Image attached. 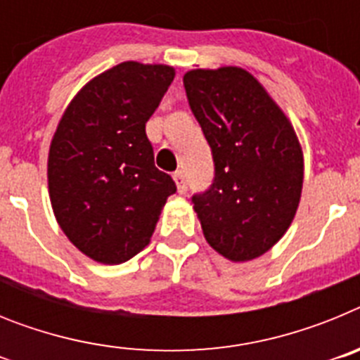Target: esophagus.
Instances as JSON below:
<instances>
[{
  "mask_svg": "<svg viewBox=\"0 0 360 360\" xmlns=\"http://www.w3.org/2000/svg\"><path fill=\"white\" fill-rule=\"evenodd\" d=\"M173 180H174V184H176L178 193H180V195H184V193L187 191V182H186V176H184L182 171H176V173L173 174Z\"/></svg>",
  "mask_w": 360,
  "mask_h": 360,
  "instance_id": "esophagus-1",
  "label": "esophagus"
}]
</instances>
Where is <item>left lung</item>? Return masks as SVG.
<instances>
[{"mask_svg":"<svg viewBox=\"0 0 360 360\" xmlns=\"http://www.w3.org/2000/svg\"><path fill=\"white\" fill-rule=\"evenodd\" d=\"M184 86L214 158V182L193 196L203 236L231 262L256 259L285 236L299 207L304 160L294 126L240 66L189 70Z\"/></svg>","mask_w":360,"mask_h":360,"instance_id":"left-lung-1","label":"left lung"}]
</instances>
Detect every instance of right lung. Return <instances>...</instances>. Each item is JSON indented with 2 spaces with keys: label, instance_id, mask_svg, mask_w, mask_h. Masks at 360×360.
Wrapping results in <instances>:
<instances>
[{
  "label": "right lung",
  "instance_id": "obj_1",
  "mask_svg": "<svg viewBox=\"0 0 360 360\" xmlns=\"http://www.w3.org/2000/svg\"><path fill=\"white\" fill-rule=\"evenodd\" d=\"M173 79V66L120 63L86 82L57 124L50 203L66 238L94 262L119 265L144 250L176 191L146 136Z\"/></svg>",
  "mask_w": 360,
  "mask_h": 360
}]
</instances>
